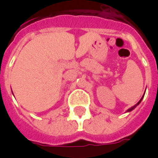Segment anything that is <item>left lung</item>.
Masks as SVG:
<instances>
[{"label": "left lung", "instance_id": "left-lung-1", "mask_svg": "<svg viewBox=\"0 0 158 158\" xmlns=\"http://www.w3.org/2000/svg\"><path fill=\"white\" fill-rule=\"evenodd\" d=\"M143 97H144V96H142V97H141V99L139 100V102H137V104H135V106H132V107H130V108H129V110H128V112H130V111H132V110H133V109H134V108H135V106H138V105H139V103L141 102V101H142V99H143Z\"/></svg>", "mask_w": 158, "mask_h": 158}]
</instances>
